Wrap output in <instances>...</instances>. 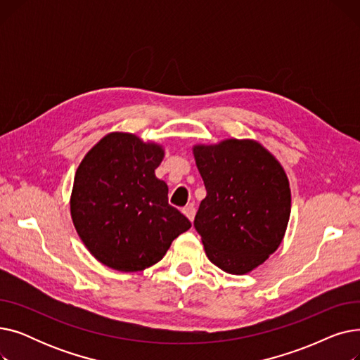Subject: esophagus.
Masks as SVG:
<instances>
[{
  "mask_svg": "<svg viewBox=\"0 0 360 360\" xmlns=\"http://www.w3.org/2000/svg\"><path fill=\"white\" fill-rule=\"evenodd\" d=\"M182 213L193 221L194 217H195V207L194 205H186L182 209Z\"/></svg>",
  "mask_w": 360,
  "mask_h": 360,
  "instance_id": "obj_1",
  "label": "esophagus"
}]
</instances>
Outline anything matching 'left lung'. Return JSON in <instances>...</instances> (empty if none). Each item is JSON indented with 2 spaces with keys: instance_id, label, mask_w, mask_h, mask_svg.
I'll return each instance as SVG.
<instances>
[{
  "instance_id": "1",
  "label": "left lung",
  "mask_w": 360,
  "mask_h": 360,
  "mask_svg": "<svg viewBox=\"0 0 360 360\" xmlns=\"http://www.w3.org/2000/svg\"><path fill=\"white\" fill-rule=\"evenodd\" d=\"M207 195L194 226L204 251L229 274H248L277 251L290 217V186L276 156L252 139L194 144Z\"/></svg>"
}]
</instances>
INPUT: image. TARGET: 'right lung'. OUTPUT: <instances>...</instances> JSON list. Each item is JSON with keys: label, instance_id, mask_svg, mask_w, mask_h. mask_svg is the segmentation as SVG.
Returning a JSON list of instances; mask_svg holds the SVG:
<instances>
[{"label": "right lung", "instance_id": "obj_1", "mask_svg": "<svg viewBox=\"0 0 360 360\" xmlns=\"http://www.w3.org/2000/svg\"><path fill=\"white\" fill-rule=\"evenodd\" d=\"M163 158V144L113 131L79 165L70 214L84 247L103 266L143 271L191 228V221L167 202L169 188L155 174Z\"/></svg>", "mask_w": 360, "mask_h": 360}]
</instances>
